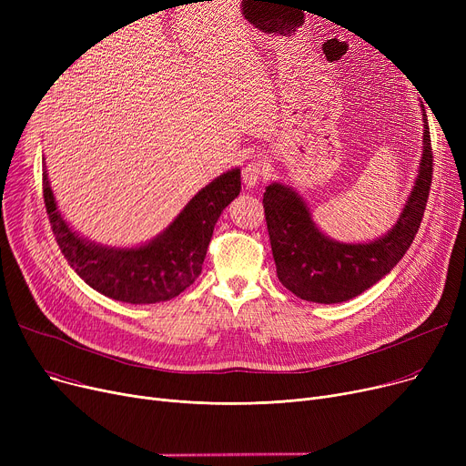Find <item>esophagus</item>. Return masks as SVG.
Here are the masks:
<instances>
[{
  "mask_svg": "<svg viewBox=\"0 0 466 466\" xmlns=\"http://www.w3.org/2000/svg\"><path fill=\"white\" fill-rule=\"evenodd\" d=\"M266 174V162H262L260 158L251 160L246 164V167L241 169V179L246 183L248 188H255L260 181V177H264Z\"/></svg>",
  "mask_w": 466,
  "mask_h": 466,
  "instance_id": "34e87169",
  "label": "esophagus"
}]
</instances>
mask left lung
<instances>
[{
  "label": "left lung",
  "instance_id": "1",
  "mask_svg": "<svg viewBox=\"0 0 466 466\" xmlns=\"http://www.w3.org/2000/svg\"><path fill=\"white\" fill-rule=\"evenodd\" d=\"M418 177L395 227L369 243H344L325 236L311 218L302 196L289 185L272 183L264 192V215L279 281L302 300L346 302L385 278L404 257L420 230L432 181V149L427 113Z\"/></svg>",
  "mask_w": 466,
  "mask_h": 466
}]
</instances>
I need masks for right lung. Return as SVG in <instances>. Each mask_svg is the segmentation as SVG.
Listing matches in <instances>:
<instances>
[{"instance_id": "right-lung-1", "label": "right lung", "mask_w": 466, "mask_h": 466, "mask_svg": "<svg viewBox=\"0 0 466 466\" xmlns=\"http://www.w3.org/2000/svg\"><path fill=\"white\" fill-rule=\"evenodd\" d=\"M241 190L239 167L228 169L192 196L164 232L137 248H111L73 230L56 206L46 166L43 198L60 251L94 290L118 302L157 304L176 299L202 274L213 228Z\"/></svg>"}]
</instances>
